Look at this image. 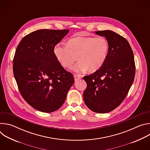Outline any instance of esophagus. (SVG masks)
<instances>
[{
    "instance_id": "esophagus-1",
    "label": "esophagus",
    "mask_w": 150,
    "mask_h": 150,
    "mask_svg": "<svg viewBox=\"0 0 150 150\" xmlns=\"http://www.w3.org/2000/svg\"><path fill=\"white\" fill-rule=\"evenodd\" d=\"M80 78H81V76L77 75V74H75L74 75V79L75 81H77L78 79H79Z\"/></svg>"
}]
</instances>
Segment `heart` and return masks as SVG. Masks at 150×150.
<instances>
[{
  "label": "heart",
  "mask_w": 150,
  "mask_h": 150,
  "mask_svg": "<svg viewBox=\"0 0 150 150\" xmlns=\"http://www.w3.org/2000/svg\"><path fill=\"white\" fill-rule=\"evenodd\" d=\"M108 41L103 37H78L71 39L67 45L57 43L53 52L56 58L64 68H71L74 72L81 73L88 69L94 72L101 68L108 56Z\"/></svg>",
  "instance_id": "heart-1"
}]
</instances>
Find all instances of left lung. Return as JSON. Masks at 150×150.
Segmentation results:
<instances>
[{
    "label": "left lung",
    "instance_id": "obj_1",
    "mask_svg": "<svg viewBox=\"0 0 150 150\" xmlns=\"http://www.w3.org/2000/svg\"><path fill=\"white\" fill-rule=\"evenodd\" d=\"M95 33L108 40L109 51L101 68L83 77L87 87L83 98L91 110L105 113L117 108L126 97L134 80L135 65L131 47L124 37L110 30Z\"/></svg>",
    "mask_w": 150,
    "mask_h": 150
}]
</instances>
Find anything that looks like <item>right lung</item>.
<instances>
[{"instance_id":"obj_1","label":"right lung","mask_w":150,"mask_h":150,"mask_svg":"<svg viewBox=\"0 0 150 150\" xmlns=\"http://www.w3.org/2000/svg\"><path fill=\"white\" fill-rule=\"evenodd\" d=\"M69 30H39L26 36L17 46L13 71L19 92L35 109L51 113L65 101L74 82L56 58L53 49Z\"/></svg>"}]
</instances>
